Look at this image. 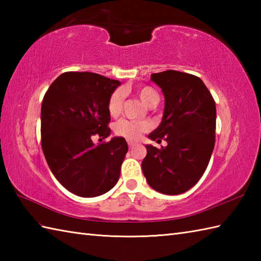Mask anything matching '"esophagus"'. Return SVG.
Masks as SVG:
<instances>
[{"label": "esophagus", "instance_id": "obj_1", "mask_svg": "<svg viewBox=\"0 0 261 261\" xmlns=\"http://www.w3.org/2000/svg\"><path fill=\"white\" fill-rule=\"evenodd\" d=\"M127 145H129V147H130V148H132V147H134V146L136 145V142H134V141H130V140H129V141H127Z\"/></svg>", "mask_w": 261, "mask_h": 261}]
</instances>
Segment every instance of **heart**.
<instances>
[{
    "instance_id": "b5f03b06",
    "label": "heart",
    "mask_w": 261,
    "mask_h": 261,
    "mask_svg": "<svg viewBox=\"0 0 261 261\" xmlns=\"http://www.w3.org/2000/svg\"><path fill=\"white\" fill-rule=\"evenodd\" d=\"M135 92L141 99V102L149 108L154 107L158 103V94L150 86L137 87L135 88ZM122 101H123V94H122L121 91L116 90L111 94L108 101V111L111 115L116 116L121 112ZM149 129H150V124L146 121H132L122 119L119 122H116V124L114 125L115 135L123 137L129 140L139 139L141 135L145 134Z\"/></svg>"
}]
</instances>
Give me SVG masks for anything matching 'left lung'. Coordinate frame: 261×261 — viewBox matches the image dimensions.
Returning <instances> with one entry per match:
<instances>
[{
    "instance_id": "left-lung-1",
    "label": "left lung",
    "mask_w": 261,
    "mask_h": 261,
    "mask_svg": "<svg viewBox=\"0 0 261 261\" xmlns=\"http://www.w3.org/2000/svg\"><path fill=\"white\" fill-rule=\"evenodd\" d=\"M150 80L162 88L165 109L162 123L148 137L167 146L147 145L141 167L154 191L177 195L195 185L207 167L215 143V102L195 75L166 70Z\"/></svg>"
}]
</instances>
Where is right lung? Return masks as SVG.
<instances>
[{
  "mask_svg": "<svg viewBox=\"0 0 261 261\" xmlns=\"http://www.w3.org/2000/svg\"><path fill=\"white\" fill-rule=\"evenodd\" d=\"M119 81L90 71H67L49 86L41 105V147L51 173L77 196L95 197L118 182L127 152L124 138H108V101Z\"/></svg>",
  "mask_w": 261,
  "mask_h": 261,
  "instance_id": "1",
  "label": "right lung"
}]
</instances>
